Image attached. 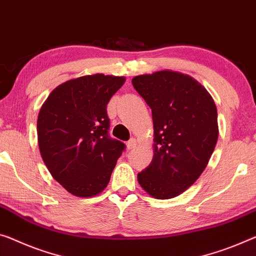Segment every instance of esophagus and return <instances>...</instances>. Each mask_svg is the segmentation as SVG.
Returning a JSON list of instances; mask_svg holds the SVG:
<instances>
[{
    "label": "esophagus",
    "mask_w": 256,
    "mask_h": 256,
    "mask_svg": "<svg viewBox=\"0 0 256 256\" xmlns=\"http://www.w3.org/2000/svg\"><path fill=\"white\" fill-rule=\"evenodd\" d=\"M137 146V140L136 138H132L127 143V148H129V150H132V148H135Z\"/></svg>",
    "instance_id": "esophagus-1"
}]
</instances>
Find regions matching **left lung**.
Returning a JSON list of instances; mask_svg holds the SVG:
<instances>
[{"instance_id": "1", "label": "left lung", "mask_w": 256, "mask_h": 256, "mask_svg": "<svg viewBox=\"0 0 256 256\" xmlns=\"http://www.w3.org/2000/svg\"><path fill=\"white\" fill-rule=\"evenodd\" d=\"M132 82L152 110L154 129L153 159L137 180L153 198H174L199 178L213 154L218 138L214 100L194 78L175 70Z\"/></svg>"}]
</instances>
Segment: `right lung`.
Returning a JSON list of instances; mask_svg holds the SVG:
<instances>
[{"mask_svg":"<svg viewBox=\"0 0 256 256\" xmlns=\"http://www.w3.org/2000/svg\"><path fill=\"white\" fill-rule=\"evenodd\" d=\"M124 81L100 73L72 78L54 88L38 112L41 156L70 194L90 198L108 186L126 145L108 137L106 106Z\"/></svg>","mask_w":256,"mask_h":256,"instance_id":"1","label":"right lung"}]
</instances>
